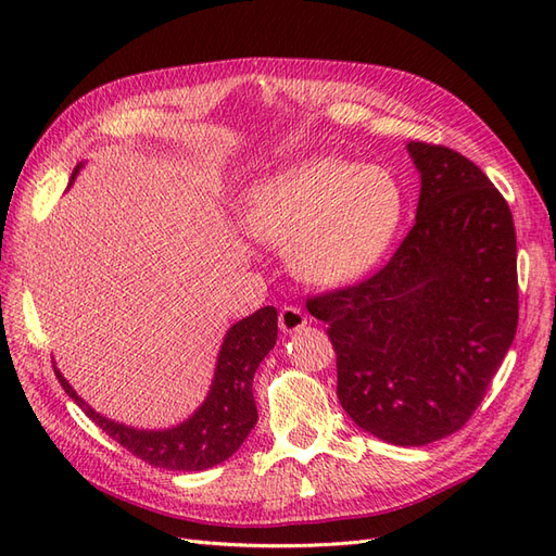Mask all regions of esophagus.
Wrapping results in <instances>:
<instances>
[{"instance_id": "34e87169", "label": "esophagus", "mask_w": 556, "mask_h": 556, "mask_svg": "<svg viewBox=\"0 0 556 556\" xmlns=\"http://www.w3.org/2000/svg\"><path fill=\"white\" fill-rule=\"evenodd\" d=\"M308 325V317L304 315V311L296 306H285L278 315V327L285 333H294L299 329H304Z\"/></svg>"}]
</instances>
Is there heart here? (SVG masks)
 I'll use <instances>...</instances> for the list:
<instances>
[{
    "mask_svg": "<svg viewBox=\"0 0 556 556\" xmlns=\"http://www.w3.org/2000/svg\"><path fill=\"white\" fill-rule=\"evenodd\" d=\"M403 217V190L382 166L315 157L260 180L245 199L252 237L290 245L292 271L306 282L345 285L390 250Z\"/></svg>",
    "mask_w": 556,
    "mask_h": 556,
    "instance_id": "b5f03b06",
    "label": "heart"
}]
</instances>
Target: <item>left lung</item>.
Masks as SVG:
<instances>
[{"label": "left lung", "instance_id": "1", "mask_svg": "<svg viewBox=\"0 0 556 556\" xmlns=\"http://www.w3.org/2000/svg\"><path fill=\"white\" fill-rule=\"evenodd\" d=\"M422 178L415 225L380 271L311 296L336 352L352 422L392 445H427L476 413L513 345L517 239L508 201L468 157L410 141Z\"/></svg>", "mask_w": 556, "mask_h": 556}]
</instances>
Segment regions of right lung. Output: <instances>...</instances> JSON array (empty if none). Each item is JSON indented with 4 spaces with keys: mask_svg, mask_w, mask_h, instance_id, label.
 <instances>
[{
    "mask_svg": "<svg viewBox=\"0 0 556 556\" xmlns=\"http://www.w3.org/2000/svg\"><path fill=\"white\" fill-rule=\"evenodd\" d=\"M276 339L278 313L274 306H264L233 325L217 355L215 378L206 401L190 419L164 431L131 429L102 417L74 392V387L64 380L58 368H53L64 392L78 403L83 413L134 457L166 470H206L229 459L257 425L252 378L262 359L274 350Z\"/></svg>",
    "mask_w": 556,
    "mask_h": 556,
    "instance_id": "obj_1",
    "label": "right lung"
}]
</instances>
